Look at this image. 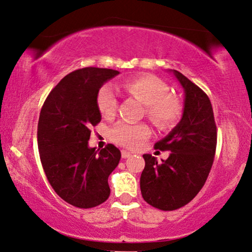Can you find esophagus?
Instances as JSON below:
<instances>
[{
  "instance_id": "1",
  "label": "esophagus",
  "mask_w": 252,
  "mask_h": 252,
  "mask_svg": "<svg viewBox=\"0 0 252 252\" xmlns=\"http://www.w3.org/2000/svg\"><path fill=\"white\" fill-rule=\"evenodd\" d=\"M129 156H132V154H130L129 151H127V150H123L122 151V157L123 158H128Z\"/></svg>"
}]
</instances>
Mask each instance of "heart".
I'll list each match as a JSON object with an SVG mask.
<instances>
[{
  "instance_id": "heart-1",
  "label": "heart",
  "mask_w": 252,
  "mask_h": 252,
  "mask_svg": "<svg viewBox=\"0 0 252 252\" xmlns=\"http://www.w3.org/2000/svg\"><path fill=\"white\" fill-rule=\"evenodd\" d=\"M122 87L127 94L146 105L147 118L160 129L177 125L184 113V104L178 96L170 94V88L155 75H140L127 79ZM117 96L110 86H103L97 94V108L103 118L112 119L117 113ZM150 135L146 124L118 123L110 130V139L119 146L136 149Z\"/></svg>"
}]
</instances>
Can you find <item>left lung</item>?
Instances as JSON below:
<instances>
[{
	"mask_svg": "<svg viewBox=\"0 0 252 252\" xmlns=\"http://www.w3.org/2000/svg\"><path fill=\"white\" fill-rule=\"evenodd\" d=\"M185 91L180 123L155 144L171 151L166 160L143 155L146 166L140 179L144 201L163 211L188 204L209 177L217 147V126L209 96L179 71L173 70Z\"/></svg>",
	"mask_w": 252,
	"mask_h": 252,
	"instance_id": "8db88e82",
	"label": "left lung"
}]
</instances>
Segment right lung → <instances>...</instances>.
<instances>
[{"mask_svg":"<svg viewBox=\"0 0 252 252\" xmlns=\"http://www.w3.org/2000/svg\"><path fill=\"white\" fill-rule=\"evenodd\" d=\"M119 72L85 67L71 72L48 95L37 124V146L46 177L56 194L80 209L95 208L110 196L108 178L120 150L88 147L92 127L101 122L99 88Z\"/></svg>","mask_w":252,"mask_h":252,"instance_id":"add662e5","label":"right lung"}]
</instances>
